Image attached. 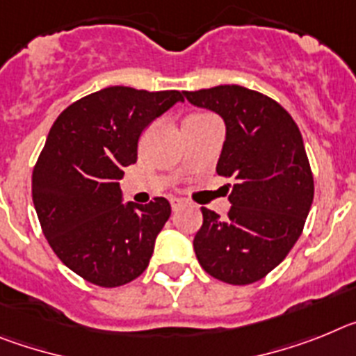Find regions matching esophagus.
<instances>
[{"label":"esophagus","instance_id":"1","mask_svg":"<svg viewBox=\"0 0 356 356\" xmlns=\"http://www.w3.org/2000/svg\"><path fill=\"white\" fill-rule=\"evenodd\" d=\"M170 204H172V209H174V211H177V209H181L182 206H184V200L172 197V199H170Z\"/></svg>","mask_w":356,"mask_h":356}]
</instances>
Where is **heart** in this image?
<instances>
[{
	"mask_svg": "<svg viewBox=\"0 0 356 356\" xmlns=\"http://www.w3.org/2000/svg\"><path fill=\"white\" fill-rule=\"evenodd\" d=\"M199 116H204V114H191V116H188V118H199Z\"/></svg>",
	"mask_w": 356,
	"mask_h": 356,
	"instance_id": "b5f03b06",
	"label": "heart"
}]
</instances>
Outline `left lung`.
Wrapping results in <instances>:
<instances>
[{
    "instance_id": "1",
    "label": "left lung",
    "mask_w": 356,
    "mask_h": 356,
    "mask_svg": "<svg viewBox=\"0 0 356 356\" xmlns=\"http://www.w3.org/2000/svg\"><path fill=\"white\" fill-rule=\"evenodd\" d=\"M225 123L216 174L233 177L225 218L202 208L193 238L209 276L249 285L285 259L301 236L314 200V175L298 125L277 102L242 86L182 92Z\"/></svg>"
}]
</instances>
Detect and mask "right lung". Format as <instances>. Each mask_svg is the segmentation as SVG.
<instances>
[{
  "label": "right lung",
  "instance_id": "1",
  "mask_svg": "<svg viewBox=\"0 0 356 356\" xmlns=\"http://www.w3.org/2000/svg\"><path fill=\"white\" fill-rule=\"evenodd\" d=\"M182 92L113 86L58 114L32 175V199L49 247L89 283L113 289L143 274L170 218V202L123 204V168L141 132Z\"/></svg>",
  "mask_w": 356,
  "mask_h": 356
}]
</instances>
